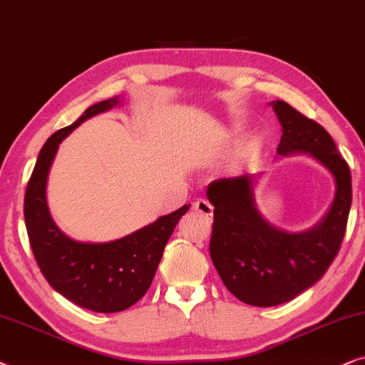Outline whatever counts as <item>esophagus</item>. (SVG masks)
Listing matches in <instances>:
<instances>
[{
  "instance_id": "34e87169",
  "label": "esophagus",
  "mask_w": 365,
  "mask_h": 365,
  "mask_svg": "<svg viewBox=\"0 0 365 365\" xmlns=\"http://www.w3.org/2000/svg\"><path fill=\"white\" fill-rule=\"evenodd\" d=\"M193 212L200 213L202 217H205L207 220H210V218L213 217V207L212 203L205 200V198H200V200H197L195 203H193Z\"/></svg>"
}]
</instances>
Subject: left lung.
I'll return each instance as SVG.
<instances>
[{
  "label": "left lung",
  "mask_w": 365,
  "mask_h": 365,
  "mask_svg": "<svg viewBox=\"0 0 365 365\" xmlns=\"http://www.w3.org/2000/svg\"><path fill=\"white\" fill-rule=\"evenodd\" d=\"M270 106L282 126L277 153H305L317 160L334 177L335 195L314 227L287 232L272 225L257 207L255 185L262 173L208 185L207 197L213 205L212 262L225 287L255 307L289 302L322 279L341 249L352 203L351 170L324 126L282 100Z\"/></svg>",
  "instance_id": "1"
}]
</instances>
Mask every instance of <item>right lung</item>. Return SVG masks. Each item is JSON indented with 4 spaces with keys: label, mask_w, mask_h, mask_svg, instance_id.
Returning <instances> with one entry per match:
<instances>
[{
    "label": "right lung",
    "mask_w": 365,
    "mask_h": 365,
    "mask_svg": "<svg viewBox=\"0 0 365 365\" xmlns=\"http://www.w3.org/2000/svg\"><path fill=\"white\" fill-rule=\"evenodd\" d=\"M120 103V96H113L91 105L75 123L53 133L38 153L24 195L30 245L48 284L73 304L101 314L132 307L147 294L173 228L190 208L183 205L130 235L101 244L73 240L53 220L46 185L58 147L83 121Z\"/></svg>",
    "instance_id": "right-lung-1"
}]
</instances>
